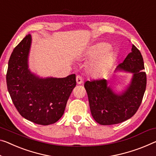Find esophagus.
<instances>
[{
    "mask_svg": "<svg viewBox=\"0 0 156 156\" xmlns=\"http://www.w3.org/2000/svg\"><path fill=\"white\" fill-rule=\"evenodd\" d=\"M76 81L78 84H81V83H82L83 80H82V78H81V76H80V75L76 76Z\"/></svg>",
    "mask_w": 156,
    "mask_h": 156,
    "instance_id": "esophagus-1",
    "label": "esophagus"
}]
</instances>
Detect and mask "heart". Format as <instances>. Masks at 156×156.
Segmentation results:
<instances>
[{
  "instance_id": "b5f03b06",
  "label": "heart",
  "mask_w": 156,
  "mask_h": 156,
  "mask_svg": "<svg viewBox=\"0 0 156 156\" xmlns=\"http://www.w3.org/2000/svg\"><path fill=\"white\" fill-rule=\"evenodd\" d=\"M111 45L107 43L101 42L93 45L86 51L88 58H98L92 64V70L95 75H100L109 70L116 58V55L110 51Z\"/></svg>"
}]
</instances>
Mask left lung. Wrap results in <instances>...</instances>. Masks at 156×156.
Listing matches in <instances>:
<instances>
[{"label": "left lung", "instance_id": "obj_1", "mask_svg": "<svg viewBox=\"0 0 156 156\" xmlns=\"http://www.w3.org/2000/svg\"><path fill=\"white\" fill-rule=\"evenodd\" d=\"M144 69L142 54L133 44L132 51L116 68L133 73L132 82L123 94H115L105 79L86 81L90 112L97 123L105 126L118 124L135 114L147 87V74Z\"/></svg>", "mask_w": 156, "mask_h": 156}]
</instances>
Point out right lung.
Returning <instances> with one entry per match:
<instances>
[{
    "label": "right lung",
    "mask_w": 156,
    "mask_h": 156,
    "mask_svg": "<svg viewBox=\"0 0 156 156\" xmlns=\"http://www.w3.org/2000/svg\"><path fill=\"white\" fill-rule=\"evenodd\" d=\"M30 34L14 48L6 75L8 90L21 116L39 125L53 124L61 118L76 86L75 74L65 78L40 79L28 69Z\"/></svg>",
    "instance_id": "right-lung-1"
}]
</instances>
